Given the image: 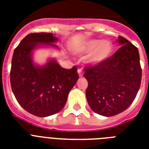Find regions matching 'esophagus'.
<instances>
[{"mask_svg": "<svg viewBox=\"0 0 149 149\" xmlns=\"http://www.w3.org/2000/svg\"><path fill=\"white\" fill-rule=\"evenodd\" d=\"M78 73H79V76L80 77H83V75H84V72H83V70L79 68V69H78Z\"/></svg>", "mask_w": 149, "mask_h": 149, "instance_id": "esophagus-1", "label": "esophagus"}]
</instances>
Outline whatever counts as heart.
Here are the masks:
<instances>
[{"instance_id":"b5f03b06","label":"heart","mask_w":149,"mask_h":149,"mask_svg":"<svg viewBox=\"0 0 149 149\" xmlns=\"http://www.w3.org/2000/svg\"><path fill=\"white\" fill-rule=\"evenodd\" d=\"M77 51L82 54L93 52L89 58V63L93 65H98L104 63L111 56L113 51V45L109 41L91 39L80 45Z\"/></svg>"}]
</instances>
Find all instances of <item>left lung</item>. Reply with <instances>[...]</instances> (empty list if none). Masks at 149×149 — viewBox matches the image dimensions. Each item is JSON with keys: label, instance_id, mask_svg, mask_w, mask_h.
<instances>
[{"label": "left lung", "instance_id": "8db88e82", "mask_svg": "<svg viewBox=\"0 0 149 149\" xmlns=\"http://www.w3.org/2000/svg\"><path fill=\"white\" fill-rule=\"evenodd\" d=\"M121 47L104 63L84 67L88 81L86 91L91 108L100 115L111 117L121 113L136 97L141 81L139 49L122 36Z\"/></svg>", "mask_w": 149, "mask_h": 149}]
</instances>
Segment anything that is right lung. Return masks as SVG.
Wrapping results in <instances>:
<instances>
[{
  "instance_id": "1",
  "label": "right lung",
  "mask_w": 149,
  "mask_h": 149,
  "mask_svg": "<svg viewBox=\"0 0 149 149\" xmlns=\"http://www.w3.org/2000/svg\"><path fill=\"white\" fill-rule=\"evenodd\" d=\"M52 33H30L15 48L11 61L10 81L18 104L33 115L47 117L64 107L68 94L79 75L77 68H62L54 60L38 67L31 60V52L39 44L56 46Z\"/></svg>"
}]
</instances>
